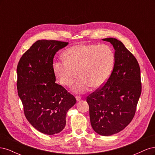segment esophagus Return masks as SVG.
I'll return each instance as SVG.
<instances>
[{"label":"esophagus","instance_id":"1","mask_svg":"<svg viewBox=\"0 0 155 155\" xmlns=\"http://www.w3.org/2000/svg\"><path fill=\"white\" fill-rule=\"evenodd\" d=\"M76 99L77 101H80L81 100V97H79V96H76Z\"/></svg>","mask_w":155,"mask_h":155}]
</instances>
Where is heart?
Returning <instances> with one entry per match:
<instances>
[{"mask_svg": "<svg viewBox=\"0 0 155 155\" xmlns=\"http://www.w3.org/2000/svg\"><path fill=\"white\" fill-rule=\"evenodd\" d=\"M64 61L53 64L54 72L61 85L70 87L78 76L72 90L81 94L93 86L99 88L109 79L114 64V53L107 45H77L68 48L63 54Z\"/></svg>", "mask_w": 155, "mask_h": 155, "instance_id": "heart-1", "label": "heart"}]
</instances>
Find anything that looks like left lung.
Wrapping results in <instances>:
<instances>
[{"mask_svg":"<svg viewBox=\"0 0 155 155\" xmlns=\"http://www.w3.org/2000/svg\"><path fill=\"white\" fill-rule=\"evenodd\" d=\"M114 48V64L104 86L87 97L92 127L102 136L119 133L135 114L142 92L140 68L137 59L115 38H106Z\"/></svg>","mask_w":155,"mask_h":155,"instance_id":"8db88e82","label":"left lung"}]
</instances>
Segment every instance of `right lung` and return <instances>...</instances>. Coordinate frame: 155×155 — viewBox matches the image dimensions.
I'll list each match as a JSON object with an SVG mask.
<instances>
[{"mask_svg": "<svg viewBox=\"0 0 155 155\" xmlns=\"http://www.w3.org/2000/svg\"><path fill=\"white\" fill-rule=\"evenodd\" d=\"M68 43L39 40L22 55L17 72L18 95L28 121L39 132L52 135L66 125L68 110L76 103L75 97L55 82L53 59Z\"/></svg>", "mask_w": 155, "mask_h": 155, "instance_id": "obj_1", "label": "right lung"}]
</instances>
